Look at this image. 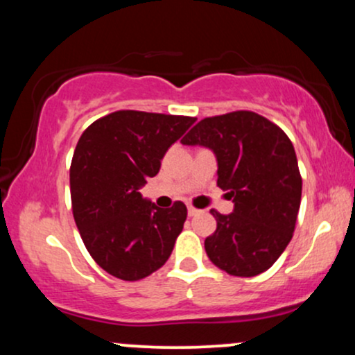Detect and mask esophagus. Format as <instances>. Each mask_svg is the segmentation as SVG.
Here are the masks:
<instances>
[{"mask_svg": "<svg viewBox=\"0 0 355 355\" xmlns=\"http://www.w3.org/2000/svg\"><path fill=\"white\" fill-rule=\"evenodd\" d=\"M197 214H198V210L195 209V207L189 205V217H193V215H197Z\"/></svg>", "mask_w": 355, "mask_h": 355, "instance_id": "esophagus-1", "label": "esophagus"}]
</instances>
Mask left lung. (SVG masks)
Returning <instances> with one entry per match:
<instances>
[{
	"label": "left lung",
	"instance_id": "left-lung-1",
	"mask_svg": "<svg viewBox=\"0 0 355 355\" xmlns=\"http://www.w3.org/2000/svg\"><path fill=\"white\" fill-rule=\"evenodd\" d=\"M214 150L217 185L234 198V211L210 210L217 229L205 239L214 266L234 277L266 272L295 230L302 177L291 138L280 126L248 110L209 116L182 140Z\"/></svg>",
	"mask_w": 355,
	"mask_h": 355
}]
</instances>
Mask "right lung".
<instances>
[{
    "label": "right lung",
    "instance_id": "1",
    "mask_svg": "<svg viewBox=\"0 0 355 355\" xmlns=\"http://www.w3.org/2000/svg\"><path fill=\"white\" fill-rule=\"evenodd\" d=\"M193 123V116L118 110L80 137L70 166L73 217L88 254L110 275L141 280L172 254L185 203L158 209L138 190Z\"/></svg>",
    "mask_w": 355,
    "mask_h": 355
}]
</instances>
